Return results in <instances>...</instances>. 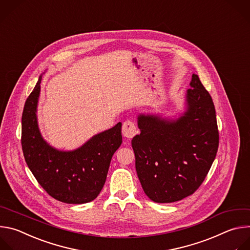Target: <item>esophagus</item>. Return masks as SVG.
Listing matches in <instances>:
<instances>
[{
	"instance_id": "34e87169",
	"label": "esophagus",
	"mask_w": 250,
	"mask_h": 250,
	"mask_svg": "<svg viewBox=\"0 0 250 250\" xmlns=\"http://www.w3.org/2000/svg\"><path fill=\"white\" fill-rule=\"evenodd\" d=\"M136 133H137V128H136V125H135L134 122L128 120V121H125L123 123L122 134L125 138L131 139L136 135Z\"/></svg>"
}]
</instances>
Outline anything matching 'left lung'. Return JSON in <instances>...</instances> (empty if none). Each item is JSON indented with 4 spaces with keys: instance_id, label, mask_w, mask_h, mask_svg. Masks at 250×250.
I'll list each match as a JSON object with an SVG mask.
<instances>
[{
    "instance_id": "8db88e82",
    "label": "left lung",
    "mask_w": 250,
    "mask_h": 250,
    "mask_svg": "<svg viewBox=\"0 0 250 250\" xmlns=\"http://www.w3.org/2000/svg\"><path fill=\"white\" fill-rule=\"evenodd\" d=\"M177 115L140 113L132 140L145 194L156 203L180 201L204 181L216 158L219 131L210 93L193 74Z\"/></svg>"
}]
</instances>
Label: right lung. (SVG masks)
<instances>
[{
    "instance_id": "1",
    "label": "right lung",
    "mask_w": 250,
    "mask_h": 250,
    "mask_svg": "<svg viewBox=\"0 0 250 250\" xmlns=\"http://www.w3.org/2000/svg\"><path fill=\"white\" fill-rule=\"evenodd\" d=\"M41 80L42 75L22 112L21 146L25 162L38 183L56 200L67 204L88 203L104 188L112 156L122 144V123L92 136L72 151L52 146L44 140L38 126Z\"/></svg>"
}]
</instances>
